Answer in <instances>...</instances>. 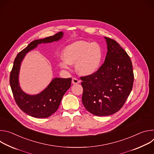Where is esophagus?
<instances>
[{
  "mask_svg": "<svg viewBox=\"0 0 154 154\" xmlns=\"http://www.w3.org/2000/svg\"><path fill=\"white\" fill-rule=\"evenodd\" d=\"M79 82H80V81L77 79H76V78H73L72 80V83L73 84H77Z\"/></svg>",
  "mask_w": 154,
  "mask_h": 154,
  "instance_id": "esophagus-1",
  "label": "esophagus"
}]
</instances>
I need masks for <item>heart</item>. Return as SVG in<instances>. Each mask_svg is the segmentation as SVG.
I'll list each match as a JSON object with an SVG mask.
<instances>
[{"instance_id": "b5f03b06", "label": "heart", "mask_w": 154, "mask_h": 154, "mask_svg": "<svg viewBox=\"0 0 154 154\" xmlns=\"http://www.w3.org/2000/svg\"><path fill=\"white\" fill-rule=\"evenodd\" d=\"M102 57V49L96 42L78 41L65 48L63 52L64 61L60 66L65 69L75 63L77 72L82 75H90L99 68Z\"/></svg>"}]
</instances>
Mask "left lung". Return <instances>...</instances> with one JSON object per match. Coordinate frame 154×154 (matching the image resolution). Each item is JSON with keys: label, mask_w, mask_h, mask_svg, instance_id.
I'll return each instance as SVG.
<instances>
[{"label": "left lung", "mask_w": 154, "mask_h": 154, "mask_svg": "<svg viewBox=\"0 0 154 154\" xmlns=\"http://www.w3.org/2000/svg\"><path fill=\"white\" fill-rule=\"evenodd\" d=\"M107 53L104 63L93 74L81 77L82 103L91 114L113 115L122 107L134 81L130 57L114 39L105 37Z\"/></svg>", "instance_id": "8db88e82"}]
</instances>
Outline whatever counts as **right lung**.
Returning a JSON list of instances; mask_svg holds the SVG:
<instances>
[{
  "label": "right lung",
  "instance_id": "1",
  "mask_svg": "<svg viewBox=\"0 0 154 154\" xmlns=\"http://www.w3.org/2000/svg\"><path fill=\"white\" fill-rule=\"evenodd\" d=\"M63 36L62 32L45 38L36 39L20 51L14 59L10 75V84L13 97L18 106L26 114L36 118L51 116L58 109L65 93L69 88L71 78H55L45 90L36 95H29L21 90L19 83V74L22 61L26 54L41 43L57 41Z\"/></svg>",
  "mask_w": 154,
  "mask_h": 154
}]
</instances>
